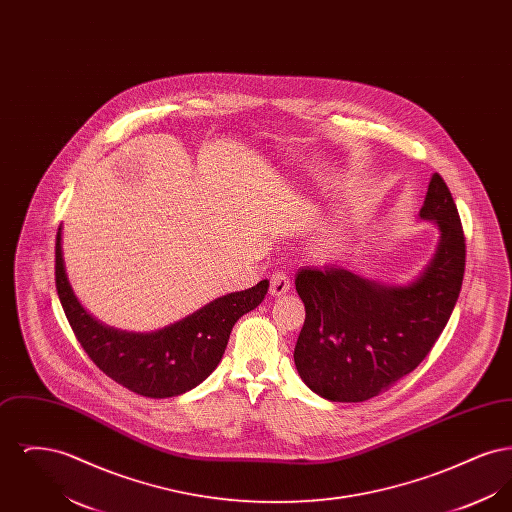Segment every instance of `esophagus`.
<instances>
[{"label":"esophagus","instance_id":"esophagus-1","mask_svg":"<svg viewBox=\"0 0 512 512\" xmlns=\"http://www.w3.org/2000/svg\"><path fill=\"white\" fill-rule=\"evenodd\" d=\"M290 290V278L284 272H274L270 276V295L280 297Z\"/></svg>","mask_w":512,"mask_h":512}]
</instances>
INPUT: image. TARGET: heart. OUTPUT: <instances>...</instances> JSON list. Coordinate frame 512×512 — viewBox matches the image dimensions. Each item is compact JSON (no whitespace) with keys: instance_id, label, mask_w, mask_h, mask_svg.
Listing matches in <instances>:
<instances>
[{"instance_id":"heart-1","label":"heart","mask_w":512,"mask_h":512,"mask_svg":"<svg viewBox=\"0 0 512 512\" xmlns=\"http://www.w3.org/2000/svg\"><path fill=\"white\" fill-rule=\"evenodd\" d=\"M345 247H347V236L341 230H336L318 242L317 255L322 259H336L345 251Z\"/></svg>"}]
</instances>
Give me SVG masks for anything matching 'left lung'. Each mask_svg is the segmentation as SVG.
I'll use <instances>...</instances> for the list:
<instances>
[{
	"mask_svg": "<svg viewBox=\"0 0 512 512\" xmlns=\"http://www.w3.org/2000/svg\"><path fill=\"white\" fill-rule=\"evenodd\" d=\"M418 220L434 222L438 244L407 284L347 268H301L295 290L305 324L293 361L305 386L328 401L359 403L390 390L424 361L459 299L464 236L449 188L432 174Z\"/></svg>",
	"mask_w": 512,
	"mask_h": 512,
	"instance_id": "1",
	"label": "left lung"
}]
</instances>
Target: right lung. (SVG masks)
<instances>
[{
    "mask_svg": "<svg viewBox=\"0 0 512 512\" xmlns=\"http://www.w3.org/2000/svg\"><path fill=\"white\" fill-rule=\"evenodd\" d=\"M55 286L76 340L111 380L138 395L165 399L199 386L217 366L234 324L261 305L268 280L226 293L188 317L151 332H128L92 317L78 301L63 257V228L55 242Z\"/></svg>",
    "mask_w": 512,
    "mask_h": 512,
    "instance_id": "right-lung-1",
    "label": "right lung"
}]
</instances>
